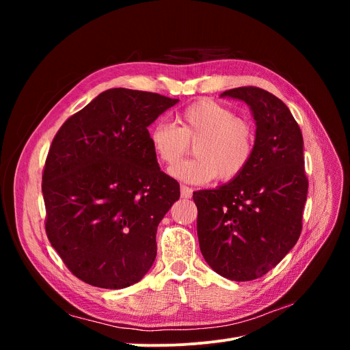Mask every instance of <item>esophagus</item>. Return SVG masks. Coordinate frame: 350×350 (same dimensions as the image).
<instances>
[{
    "instance_id": "obj_1",
    "label": "esophagus",
    "mask_w": 350,
    "mask_h": 350,
    "mask_svg": "<svg viewBox=\"0 0 350 350\" xmlns=\"http://www.w3.org/2000/svg\"><path fill=\"white\" fill-rule=\"evenodd\" d=\"M193 196V188H189L187 185H181V197L183 198H189Z\"/></svg>"
}]
</instances>
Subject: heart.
Here are the masks:
<instances>
[{"instance_id": "heart-1", "label": "heart", "mask_w": 350, "mask_h": 350, "mask_svg": "<svg viewBox=\"0 0 350 350\" xmlns=\"http://www.w3.org/2000/svg\"><path fill=\"white\" fill-rule=\"evenodd\" d=\"M175 125L154 124L149 140L157 161L171 166L195 144L196 157L171 167L174 178L189 184H206L216 176L228 183L238 178L250 165L256 130L250 121L238 118L221 103L201 99L176 115Z\"/></svg>"}]
</instances>
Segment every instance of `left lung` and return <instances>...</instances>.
Masks as SVG:
<instances>
[{
	"label": "left lung",
	"mask_w": 350,
	"mask_h": 350,
	"mask_svg": "<svg viewBox=\"0 0 350 350\" xmlns=\"http://www.w3.org/2000/svg\"><path fill=\"white\" fill-rule=\"evenodd\" d=\"M220 98L248 105L256 147L238 178L193 194L197 235L211 269L229 280L248 282L278 266L301 235L308 194L304 139L289 108L267 90L237 88Z\"/></svg>",
	"instance_id": "1"
}]
</instances>
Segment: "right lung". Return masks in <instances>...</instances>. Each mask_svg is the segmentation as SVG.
<instances>
[{"label": "right lung", "mask_w": 350, "mask_h": 350, "mask_svg": "<svg viewBox=\"0 0 350 350\" xmlns=\"http://www.w3.org/2000/svg\"><path fill=\"white\" fill-rule=\"evenodd\" d=\"M178 99L109 89L62 124L42 175L45 229L68 270L92 286L140 282L156 258V230L179 200L159 167L149 126Z\"/></svg>", "instance_id": "1"}]
</instances>
